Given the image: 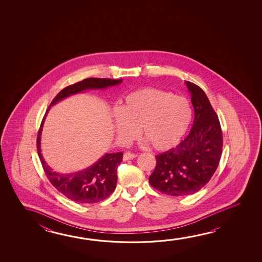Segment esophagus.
<instances>
[{
  "instance_id": "1",
  "label": "esophagus",
  "mask_w": 262,
  "mask_h": 262,
  "mask_svg": "<svg viewBox=\"0 0 262 262\" xmlns=\"http://www.w3.org/2000/svg\"><path fill=\"white\" fill-rule=\"evenodd\" d=\"M136 156H137V155H135V154L129 152V151H126V152H124V155H123V160H132L133 158H135Z\"/></svg>"
}]
</instances>
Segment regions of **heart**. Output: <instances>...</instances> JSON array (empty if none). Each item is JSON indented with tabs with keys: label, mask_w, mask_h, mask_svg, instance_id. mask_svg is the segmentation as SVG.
I'll return each mask as SVG.
<instances>
[{
	"label": "heart",
	"mask_w": 262,
	"mask_h": 262,
	"mask_svg": "<svg viewBox=\"0 0 262 262\" xmlns=\"http://www.w3.org/2000/svg\"><path fill=\"white\" fill-rule=\"evenodd\" d=\"M192 120V107L186 97L157 88L129 93L115 114L114 128L122 142H129L142 130L157 151L179 144Z\"/></svg>",
	"instance_id": "obj_1"
}]
</instances>
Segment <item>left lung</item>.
<instances>
[{"label":"left lung","mask_w":262,"mask_h":262,"mask_svg":"<svg viewBox=\"0 0 262 262\" xmlns=\"http://www.w3.org/2000/svg\"><path fill=\"white\" fill-rule=\"evenodd\" d=\"M191 95L194 121L187 138L174 149L156 156L149 182L170 196H187L202 189L214 174L223 150V133L218 116L206 94L186 81Z\"/></svg>","instance_id":"1"}]
</instances>
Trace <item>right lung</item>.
I'll list each match as a JSON object with an SVG mask.
<instances>
[{"label": "right lung", "mask_w": 262, "mask_h": 262, "mask_svg": "<svg viewBox=\"0 0 262 262\" xmlns=\"http://www.w3.org/2000/svg\"><path fill=\"white\" fill-rule=\"evenodd\" d=\"M122 82V79L113 80L108 78H88L81 82L63 88L55 98L52 100L50 107L66 97L81 93L88 89H104L113 85H118ZM42 120L40 128L37 133V149L39 159L47 178L51 181L53 187L74 202L79 203H95L102 202L108 197L115 190L118 176V165L122 162L123 152L106 154L102 156L97 163L88 167L86 169L71 173L60 174L52 171L43 159L40 151V136L42 126L48 111Z\"/></svg>", "instance_id": "right-lung-1"}]
</instances>
